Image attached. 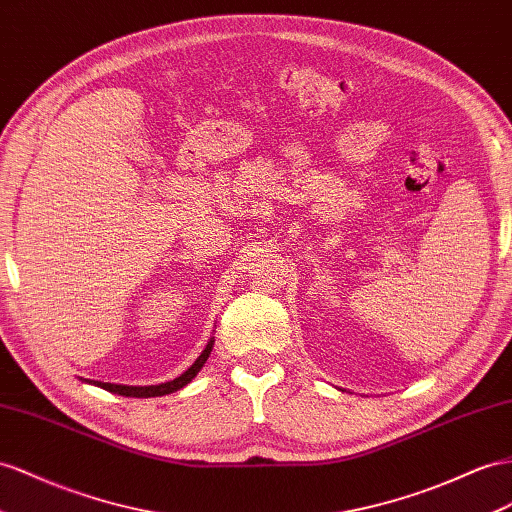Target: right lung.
Listing matches in <instances>:
<instances>
[{
	"mask_svg": "<svg viewBox=\"0 0 512 512\" xmlns=\"http://www.w3.org/2000/svg\"><path fill=\"white\" fill-rule=\"evenodd\" d=\"M212 348H214V339H209V344L205 346V350L201 352V357L196 359L190 368L183 372L179 378H175V381H168V383H162V385H149V387H129V385H114V383H101V381H88L93 383L101 389L106 391H112V393H119V396H127V398H155V396H166V393H173L181 387H186L192 378L199 374V370L205 365L207 357L212 355Z\"/></svg>",
	"mask_w": 512,
	"mask_h": 512,
	"instance_id": "right-lung-1",
	"label": "right lung"
}]
</instances>
